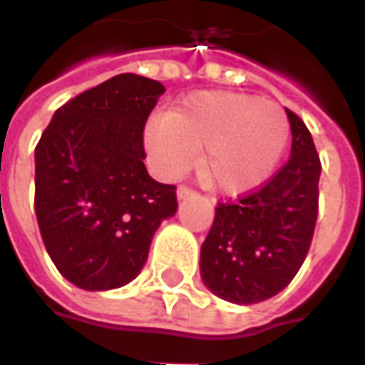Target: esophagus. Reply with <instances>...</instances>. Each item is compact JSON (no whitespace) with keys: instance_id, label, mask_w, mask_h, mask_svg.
Returning <instances> with one entry per match:
<instances>
[{"instance_id":"esophagus-1","label":"esophagus","mask_w":365,"mask_h":365,"mask_svg":"<svg viewBox=\"0 0 365 365\" xmlns=\"http://www.w3.org/2000/svg\"><path fill=\"white\" fill-rule=\"evenodd\" d=\"M190 195H194V192H192L187 185H180V187H178V200H185V197H190Z\"/></svg>"}]
</instances>
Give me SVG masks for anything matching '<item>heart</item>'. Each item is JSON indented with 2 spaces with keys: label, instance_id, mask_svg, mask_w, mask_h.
<instances>
[{
  "label": "heart",
  "instance_id": "obj_1",
  "mask_svg": "<svg viewBox=\"0 0 365 365\" xmlns=\"http://www.w3.org/2000/svg\"><path fill=\"white\" fill-rule=\"evenodd\" d=\"M289 119L272 101L240 93H195L145 129V147L163 175H178L197 158L207 190L240 195L270 178L289 143Z\"/></svg>",
  "mask_w": 365,
  "mask_h": 365
}]
</instances>
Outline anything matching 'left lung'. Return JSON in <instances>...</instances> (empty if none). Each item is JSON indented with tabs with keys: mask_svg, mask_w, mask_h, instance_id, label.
Segmentation results:
<instances>
[{
	"mask_svg": "<svg viewBox=\"0 0 365 365\" xmlns=\"http://www.w3.org/2000/svg\"><path fill=\"white\" fill-rule=\"evenodd\" d=\"M291 158L236 204H218L200 252V274L224 301L252 305L281 293L307 257L319 202L321 163L305 123L287 108Z\"/></svg>",
	"mask_w": 365,
	"mask_h": 365,
	"instance_id": "left-lung-1",
	"label": "left lung"
}]
</instances>
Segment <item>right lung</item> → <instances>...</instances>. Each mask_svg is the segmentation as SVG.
Instances as JSON below:
<instances>
[{
  "instance_id": "obj_1",
  "label": "right lung",
  "mask_w": 365,
  "mask_h": 365,
  "mask_svg": "<svg viewBox=\"0 0 365 365\" xmlns=\"http://www.w3.org/2000/svg\"><path fill=\"white\" fill-rule=\"evenodd\" d=\"M165 86L125 72L54 113L36 145V218L60 274L84 291L131 283L175 185L145 168L143 129Z\"/></svg>"
}]
</instances>
